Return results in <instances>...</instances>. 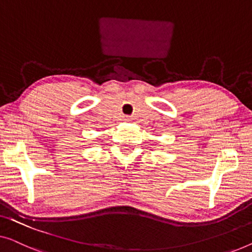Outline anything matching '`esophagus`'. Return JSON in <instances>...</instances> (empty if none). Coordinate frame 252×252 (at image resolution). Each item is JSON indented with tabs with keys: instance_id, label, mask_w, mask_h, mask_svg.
<instances>
[{
	"instance_id": "obj_1",
	"label": "esophagus",
	"mask_w": 252,
	"mask_h": 252,
	"mask_svg": "<svg viewBox=\"0 0 252 252\" xmlns=\"http://www.w3.org/2000/svg\"><path fill=\"white\" fill-rule=\"evenodd\" d=\"M124 120H125V122H129L130 118L129 117H125V118H124Z\"/></svg>"
}]
</instances>
